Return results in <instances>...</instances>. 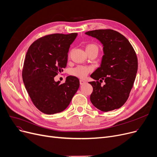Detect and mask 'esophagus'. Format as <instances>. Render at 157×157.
<instances>
[{
	"mask_svg": "<svg viewBox=\"0 0 157 157\" xmlns=\"http://www.w3.org/2000/svg\"><path fill=\"white\" fill-rule=\"evenodd\" d=\"M86 84V82L83 80H80V85H84Z\"/></svg>",
	"mask_w": 157,
	"mask_h": 157,
	"instance_id": "1",
	"label": "esophagus"
}]
</instances>
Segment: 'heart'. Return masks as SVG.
Masks as SVG:
<instances>
[{"label": "heart", "mask_w": 157, "mask_h": 157, "mask_svg": "<svg viewBox=\"0 0 157 157\" xmlns=\"http://www.w3.org/2000/svg\"><path fill=\"white\" fill-rule=\"evenodd\" d=\"M88 49H95L98 50V47L94 44H89L86 47V50ZM91 70L92 68H91V67L78 66L71 70V74L72 75L77 77L78 78H84Z\"/></svg>", "instance_id": "heart-1"}]
</instances>
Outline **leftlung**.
I'll list each match as a JSON object with an SVG mask.
<instances>
[{
  "label": "left lung",
  "mask_w": 157,
  "mask_h": 157,
  "mask_svg": "<svg viewBox=\"0 0 157 157\" xmlns=\"http://www.w3.org/2000/svg\"><path fill=\"white\" fill-rule=\"evenodd\" d=\"M85 34L99 40L104 54L100 66L91 75L96 80L89 82L93 87L91 101L103 112L120 108L127 100L136 77V52L129 41L114 30H94ZM103 80L106 84L102 86Z\"/></svg>",
  "instance_id": "obj_1"
}]
</instances>
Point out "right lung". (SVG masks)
Segmentation results:
<instances>
[{
  "mask_svg": "<svg viewBox=\"0 0 157 157\" xmlns=\"http://www.w3.org/2000/svg\"><path fill=\"white\" fill-rule=\"evenodd\" d=\"M77 36V33L47 35L35 41L27 50L22 78L34 105L44 114L65 110L79 88L76 77H67L62 84L54 80L66 68L70 44Z\"/></svg>",
  "mask_w": 157,
  "mask_h": 157,
  "instance_id": "right-lung-1",
  "label": "right lung"
}]
</instances>
